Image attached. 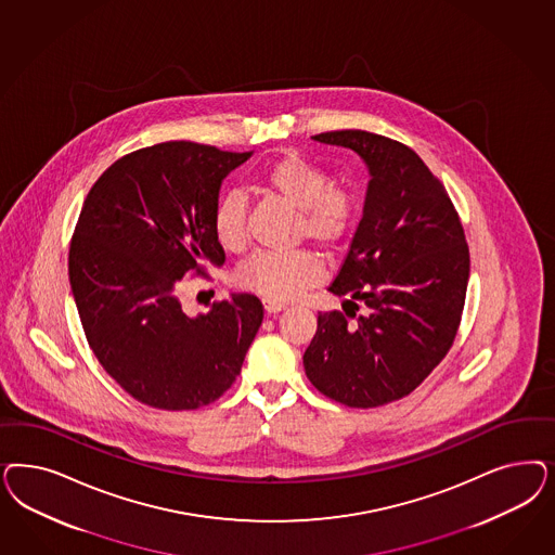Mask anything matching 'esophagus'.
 I'll return each mask as SVG.
<instances>
[{
	"instance_id": "34e87169",
	"label": "esophagus",
	"mask_w": 555,
	"mask_h": 555,
	"mask_svg": "<svg viewBox=\"0 0 555 555\" xmlns=\"http://www.w3.org/2000/svg\"><path fill=\"white\" fill-rule=\"evenodd\" d=\"M263 308H266V312H268V314H275V312L284 310L286 306L280 305V302H271V300H263Z\"/></svg>"
}]
</instances>
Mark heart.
I'll list each match as a JSON object with an SVG mask.
<instances>
[{
  "instance_id": "1",
  "label": "heart",
  "mask_w": 555,
  "mask_h": 555,
  "mask_svg": "<svg viewBox=\"0 0 555 555\" xmlns=\"http://www.w3.org/2000/svg\"><path fill=\"white\" fill-rule=\"evenodd\" d=\"M259 185L298 210L296 238H308L326 253L339 249L358 224L359 202L331 183L321 165L298 153H284L257 173ZM216 243L229 253L247 245V199L241 192L218 197L212 210ZM319 257L308 249L261 250L236 269V284L271 302H287L321 280Z\"/></svg>"
}]
</instances>
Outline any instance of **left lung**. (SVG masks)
I'll use <instances>...</instances> for the list:
<instances>
[{
	"instance_id": "1",
	"label": "left lung",
	"mask_w": 555,
	"mask_h": 555,
	"mask_svg": "<svg viewBox=\"0 0 555 555\" xmlns=\"http://www.w3.org/2000/svg\"><path fill=\"white\" fill-rule=\"evenodd\" d=\"M370 169L363 216L305 353L319 392L351 409L400 400L448 356L464 312L469 249L443 183L406 144L365 130L312 137ZM366 306L356 315L357 302ZM347 304H353L349 313Z\"/></svg>"
}]
</instances>
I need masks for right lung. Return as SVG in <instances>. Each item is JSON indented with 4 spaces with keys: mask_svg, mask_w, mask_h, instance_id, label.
<instances>
[{
    "mask_svg": "<svg viewBox=\"0 0 555 555\" xmlns=\"http://www.w3.org/2000/svg\"><path fill=\"white\" fill-rule=\"evenodd\" d=\"M250 153L169 141L112 163L83 202L69 247L73 298L93 356L134 400L196 411L233 386L261 321L253 294L206 314L183 280L224 263L212 234L222 179Z\"/></svg>",
    "mask_w": 555,
    "mask_h": 555,
    "instance_id": "obj_1",
    "label": "right lung"
}]
</instances>
